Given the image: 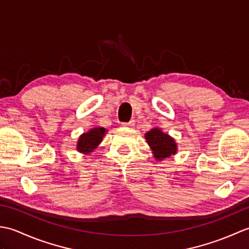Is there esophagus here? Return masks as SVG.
Segmentation results:
<instances>
[{"instance_id":"esophagus-1","label":"esophagus","mask_w":249,"mask_h":249,"mask_svg":"<svg viewBox=\"0 0 249 249\" xmlns=\"http://www.w3.org/2000/svg\"><path fill=\"white\" fill-rule=\"evenodd\" d=\"M122 126L126 128H133L135 126V123L134 121H130V122H127V123H122Z\"/></svg>"}]
</instances>
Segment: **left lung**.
<instances>
[{
    "label": "left lung",
    "mask_w": 249,
    "mask_h": 249,
    "mask_svg": "<svg viewBox=\"0 0 249 249\" xmlns=\"http://www.w3.org/2000/svg\"><path fill=\"white\" fill-rule=\"evenodd\" d=\"M144 138L147 144L151 147L154 158L158 161H161L172 155H176L178 152V144L170 135L163 133L161 128L154 127L146 131Z\"/></svg>",
    "instance_id": "1"
}]
</instances>
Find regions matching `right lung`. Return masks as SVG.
<instances>
[{
    "mask_svg": "<svg viewBox=\"0 0 249 249\" xmlns=\"http://www.w3.org/2000/svg\"><path fill=\"white\" fill-rule=\"evenodd\" d=\"M107 131L108 130L104 127H94L88 130L87 133H83L77 141V151L84 155L91 154L102 143Z\"/></svg>",
    "mask_w": 249,
    "mask_h": 249,
    "instance_id": "add662e5",
    "label": "right lung"
}]
</instances>
